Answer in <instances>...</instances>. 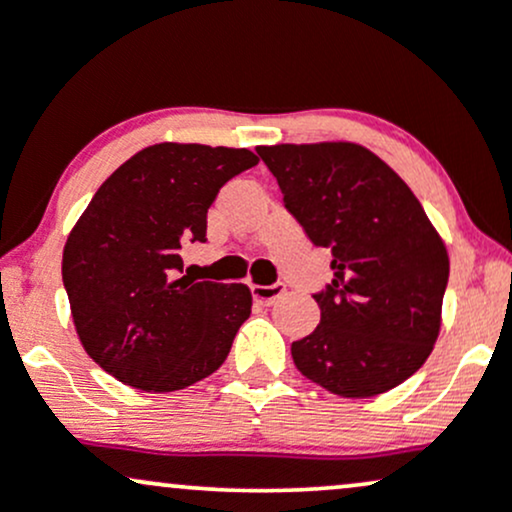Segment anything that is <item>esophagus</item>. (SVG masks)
<instances>
[{
    "label": "esophagus",
    "mask_w": 512,
    "mask_h": 512,
    "mask_svg": "<svg viewBox=\"0 0 512 512\" xmlns=\"http://www.w3.org/2000/svg\"><path fill=\"white\" fill-rule=\"evenodd\" d=\"M284 293H286L284 284H272V286L255 284V286H252V298H255V301L262 303V305H274L281 296H284Z\"/></svg>",
    "instance_id": "esophagus-1"
}]
</instances>
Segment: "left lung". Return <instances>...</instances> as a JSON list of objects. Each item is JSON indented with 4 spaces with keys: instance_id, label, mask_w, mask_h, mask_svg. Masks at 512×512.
<instances>
[{
    "instance_id": "obj_1",
    "label": "left lung",
    "mask_w": 512,
    "mask_h": 512,
    "mask_svg": "<svg viewBox=\"0 0 512 512\" xmlns=\"http://www.w3.org/2000/svg\"><path fill=\"white\" fill-rule=\"evenodd\" d=\"M257 154L308 238L332 250V284L313 296L320 325L291 344L296 368L339 397L404 383L431 356L450 274L421 202L361 144H276Z\"/></svg>"
}]
</instances>
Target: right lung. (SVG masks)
<instances>
[{
  "mask_svg": "<svg viewBox=\"0 0 512 512\" xmlns=\"http://www.w3.org/2000/svg\"><path fill=\"white\" fill-rule=\"evenodd\" d=\"M257 166L248 149L146 146L98 187L69 233L62 281L86 354L146 392L195 385L221 368L250 317L245 284L180 276L185 243L207 240V211Z\"/></svg>",
  "mask_w": 512,
  "mask_h": 512,
  "instance_id": "add662e5",
  "label": "right lung"
}]
</instances>
